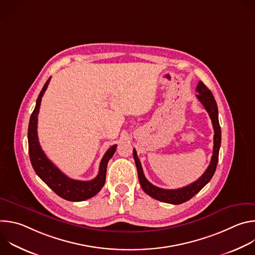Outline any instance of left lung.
I'll return each instance as SVG.
<instances>
[{
    "instance_id": "left-lung-1",
    "label": "left lung",
    "mask_w": 255,
    "mask_h": 255,
    "mask_svg": "<svg viewBox=\"0 0 255 255\" xmlns=\"http://www.w3.org/2000/svg\"><path fill=\"white\" fill-rule=\"evenodd\" d=\"M196 91L199 93L196 96L198 100L203 104L207 112L209 113V116L212 120L213 128H214V147H213V155L211 158V162L208 168L206 169V171L196 181H194V183H192L187 187L176 189V190H165V189H160L158 187L153 186L146 179V177H145L140 160L137 156V152L135 149H133V156H134L135 164L137 167L138 178H139L141 188L147 195L163 203L179 205L189 201L209 183L212 176L214 175L217 167L218 158H219L220 145H221V127L219 124V118H218L217 103L214 99L213 94L204 85L203 82H199Z\"/></svg>"
}]
</instances>
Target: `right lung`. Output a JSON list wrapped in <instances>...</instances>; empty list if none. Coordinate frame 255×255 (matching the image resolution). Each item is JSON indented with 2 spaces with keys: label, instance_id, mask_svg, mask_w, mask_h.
<instances>
[{
  "label": "right lung",
  "instance_id": "right-lung-1",
  "mask_svg": "<svg viewBox=\"0 0 255 255\" xmlns=\"http://www.w3.org/2000/svg\"><path fill=\"white\" fill-rule=\"evenodd\" d=\"M49 81L50 78L43 86L37 98V101H36L35 109L33 113L31 114L29 121L28 147L31 164L36 174H37L57 196L71 202L85 201L97 195L103 188L106 180L108 161L114 155L117 145H113V146H111L107 150V152L101 160L99 173L92 180H76L69 178L63 172H61L47 158V156L41 149L37 135V117L39 113V108L42 96L48 87Z\"/></svg>",
  "mask_w": 255,
  "mask_h": 255
}]
</instances>
